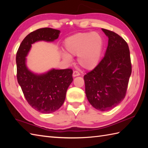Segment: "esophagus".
I'll return each instance as SVG.
<instances>
[{"instance_id": "obj_1", "label": "esophagus", "mask_w": 148, "mask_h": 148, "mask_svg": "<svg viewBox=\"0 0 148 148\" xmlns=\"http://www.w3.org/2000/svg\"><path fill=\"white\" fill-rule=\"evenodd\" d=\"M80 75V74L77 71H74L73 72V74H72V76H73L74 77H77V76H79Z\"/></svg>"}]
</instances>
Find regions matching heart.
Returning <instances> with one entry per match:
<instances>
[{"label": "heart", "mask_w": 148, "mask_h": 148, "mask_svg": "<svg viewBox=\"0 0 148 148\" xmlns=\"http://www.w3.org/2000/svg\"><path fill=\"white\" fill-rule=\"evenodd\" d=\"M64 48L67 53L62 54L66 62L72 60L71 55L77 56V62L88 71L95 69L101 58L103 40L97 32L78 33L65 39Z\"/></svg>", "instance_id": "1"}]
</instances>
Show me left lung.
Returning a JSON list of instances; mask_svg holds the SVG:
<instances>
[{
	"label": "left lung",
	"instance_id": "1",
	"mask_svg": "<svg viewBox=\"0 0 148 148\" xmlns=\"http://www.w3.org/2000/svg\"><path fill=\"white\" fill-rule=\"evenodd\" d=\"M108 37L104 56L84 76L87 99L94 108L111 110L124 99L132 73L130 50L126 41L114 32L102 29Z\"/></svg>",
	"mask_w": 148,
	"mask_h": 148
}]
</instances>
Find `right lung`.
<instances>
[{"label":"right lung","mask_w":148,"mask_h":148,"mask_svg":"<svg viewBox=\"0 0 148 148\" xmlns=\"http://www.w3.org/2000/svg\"><path fill=\"white\" fill-rule=\"evenodd\" d=\"M60 33V30L51 28L34 31L25 37L16 53L18 84L30 106L44 114L56 111L64 103L67 90L73 81V72L70 69H51L44 73H36L28 68L26 57L33 44L55 41Z\"/></svg>","instance_id":"right-lung-1"}]
</instances>
